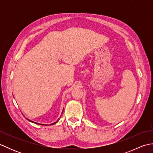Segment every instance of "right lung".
<instances>
[{"instance_id": "add662e5", "label": "right lung", "mask_w": 153, "mask_h": 153, "mask_svg": "<svg viewBox=\"0 0 153 153\" xmlns=\"http://www.w3.org/2000/svg\"><path fill=\"white\" fill-rule=\"evenodd\" d=\"M28 120V119H27ZM29 121H30V122H33V123H36V124H40V125H45V124H41V123H36V122H32V121H31V120H28ZM58 122V121H57ZM56 122H54V123H51V125H53V124H54V123H56ZM45 126H47V125H45Z\"/></svg>"}]
</instances>
